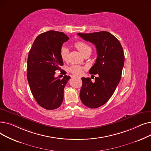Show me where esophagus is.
Here are the masks:
<instances>
[{
  "instance_id": "1",
  "label": "esophagus",
  "mask_w": 151,
  "mask_h": 151,
  "mask_svg": "<svg viewBox=\"0 0 151 151\" xmlns=\"http://www.w3.org/2000/svg\"><path fill=\"white\" fill-rule=\"evenodd\" d=\"M76 77H78V78H80V76H76Z\"/></svg>"
}]
</instances>
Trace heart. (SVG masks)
I'll return each mask as SVG.
<instances>
[{"instance_id": "heart-1", "label": "heart", "mask_w": 151, "mask_h": 151, "mask_svg": "<svg viewBox=\"0 0 151 151\" xmlns=\"http://www.w3.org/2000/svg\"><path fill=\"white\" fill-rule=\"evenodd\" d=\"M74 45L83 55L89 52L92 51L91 47L84 42H82V41L76 42ZM59 53H60V56L62 60L65 61L67 60L68 57V49L66 46L62 45L60 47ZM83 69V67L78 65H72L68 68L70 72L73 74H80L81 73Z\"/></svg>"}]
</instances>
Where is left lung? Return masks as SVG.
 Wrapping results in <instances>:
<instances>
[{
	"mask_svg": "<svg viewBox=\"0 0 151 151\" xmlns=\"http://www.w3.org/2000/svg\"><path fill=\"white\" fill-rule=\"evenodd\" d=\"M77 34L95 45L97 52L96 63L89 72L98 76L95 78L94 82L89 78H81L80 99L86 106L99 108L111 97L121 80L125 59L124 51L117 38L108 32Z\"/></svg>",
	"mask_w": 151,
	"mask_h": 151,
	"instance_id": "obj_1",
	"label": "left lung"
}]
</instances>
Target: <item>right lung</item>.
<instances>
[{
	"label": "right lung",
	"mask_w": 151,
	"mask_h": 151,
	"mask_svg": "<svg viewBox=\"0 0 151 151\" xmlns=\"http://www.w3.org/2000/svg\"><path fill=\"white\" fill-rule=\"evenodd\" d=\"M68 39L61 32H46L35 38L28 54L27 77L30 89L37 104L46 109H55L61 105L63 89L70 79L67 75L62 79L54 76L55 71L61 70L63 65L60 48Z\"/></svg>",
	"instance_id": "1"
}]
</instances>
